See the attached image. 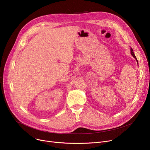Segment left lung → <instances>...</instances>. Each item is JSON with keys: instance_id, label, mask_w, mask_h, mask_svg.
<instances>
[{"instance_id": "left-lung-1", "label": "left lung", "mask_w": 150, "mask_h": 150, "mask_svg": "<svg viewBox=\"0 0 150 150\" xmlns=\"http://www.w3.org/2000/svg\"><path fill=\"white\" fill-rule=\"evenodd\" d=\"M131 54H132V56L134 58L136 59V61H137V63H138V61H137V58H136V56H135V54H134V52H133V50H132V49H131Z\"/></svg>"}]
</instances>
